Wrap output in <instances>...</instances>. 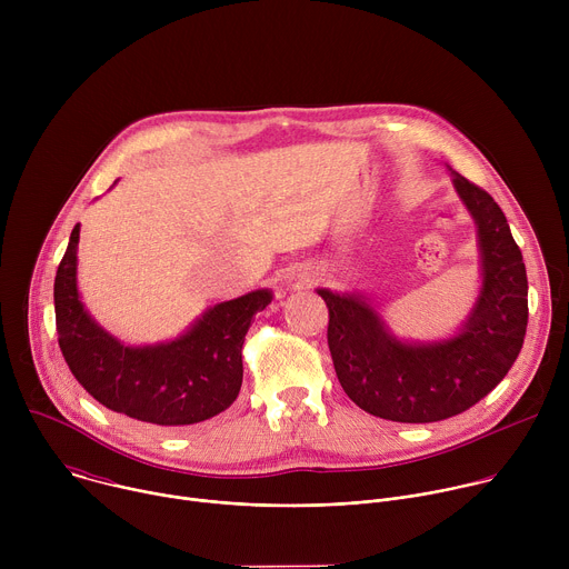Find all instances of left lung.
Masks as SVG:
<instances>
[{
    "label": "left lung",
    "instance_id": "obj_1",
    "mask_svg": "<svg viewBox=\"0 0 569 569\" xmlns=\"http://www.w3.org/2000/svg\"><path fill=\"white\" fill-rule=\"evenodd\" d=\"M479 227L483 286L463 331L441 345L393 340L376 310L317 290L329 308V349L338 380L360 410L398 423H432L466 412L493 391L516 362L529 319L527 270L500 204L455 173Z\"/></svg>",
    "mask_w": 569,
    "mask_h": 569
}]
</instances>
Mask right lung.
<instances>
[{
  "label": "right lung",
  "mask_w": 569,
  "mask_h": 569,
  "mask_svg": "<svg viewBox=\"0 0 569 569\" xmlns=\"http://www.w3.org/2000/svg\"><path fill=\"white\" fill-rule=\"evenodd\" d=\"M78 224L53 283L58 345L73 378L108 410L159 428L224 412L242 382V342L272 295L257 290L213 306L171 345L130 349L99 329L76 290Z\"/></svg>",
  "instance_id": "obj_1"
}]
</instances>
